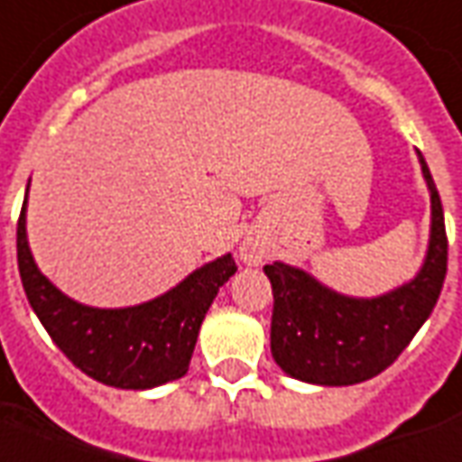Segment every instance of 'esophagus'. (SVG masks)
I'll list each match as a JSON object with an SVG mask.
<instances>
[{
  "label": "esophagus",
  "instance_id": "obj_1",
  "mask_svg": "<svg viewBox=\"0 0 462 462\" xmlns=\"http://www.w3.org/2000/svg\"><path fill=\"white\" fill-rule=\"evenodd\" d=\"M238 261L245 265H261L265 261V245L255 238H245L244 244L238 245Z\"/></svg>",
  "mask_w": 462,
  "mask_h": 462
}]
</instances>
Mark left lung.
I'll use <instances>...</instances> for the list:
<instances>
[{"label":"left lung","instance_id":"8db88e82","mask_svg":"<svg viewBox=\"0 0 462 462\" xmlns=\"http://www.w3.org/2000/svg\"><path fill=\"white\" fill-rule=\"evenodd\" d=\"M419 162L430 194V236L423 265L409 282L376 298H352L282 261L263 268L275 300L273 359L292 379L319 386L366 382L396 362L436 308L448 268L446 221L420 152Z\"/></svg>","mask_w":462,"mask_h":462}]
</instances>
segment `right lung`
<instances>
[{
    "instance_id": "right-lung-1",
    "label": "right lung",
    "mask_w": 462,
    "mask_h": 462,
    "mask_svg": "<svg viewBox=\"0 0 462 462\" xmlns=\"http://www.w3.org/2000/svg\"><path fill=\"white\" fill-rule=\"evenodd\" d=\"M16 261L29 305L60 352L90 379L133 392L187 374L199 328L218 288L236 273L234 258L226 254L152 300L130 308H90L60 292L39 271L26 238V199L16 226Z\"/></svg>"
}]
</instances>
